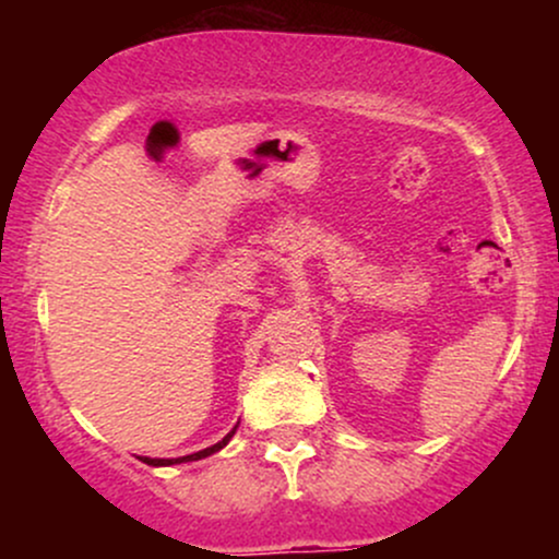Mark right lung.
Returning a JSON list of instances; mask_svg holds the SVG:
<instances>
[{"label": "right lung", "instance_id": "add662e5", "mask_svg": "<svg viewBox=\"0 0 559 559\" xmlns=\"http://www.w3.org/2000/svg\"><path fill=\"white\" fill-rule=\"evenodd\" d=\"M236 428H239V423H236L234 428H230V431L223 436L221 441H217V444H213V447H207V449H199V452H194V454H186V457H139L141 463H146V465H152V467H168V465H181V463H194V460H204V457H210V454H215V452H221L223 447L228 444L230 439H234V433H236Z\"/></svg>", "mask_w": 559, "mask_h": 559}]
</instances>
